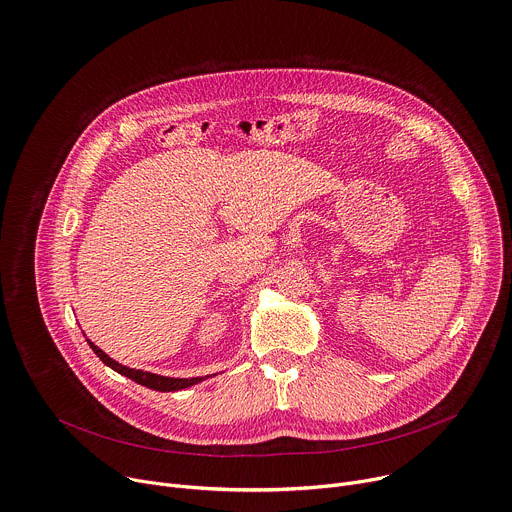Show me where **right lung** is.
<instances>
[{"mask_svg":"<svg viewBox=\"0 0 512 512\" xmlns=\"http://www.w3.org/2000/svg\"><path fill=\"white\" fill-rule=\"evenodd\" d=\"M89 346L93 348V352L107 364V367H111L115 373L135 381L137 385H143L148 389H154V391H162V393H170V391H180V389H186V387H192L200 381H204L206 377H192V379H174V377H162V375H154V373H148V371H135V369H129V367H123V364H119L117 360H113L109 354H105L99 346H95L91 340H87Z\"/></svg>","mask_w":512,"mask_h":512,"instance_id":"1","label":"right lung"}]
</instances>
